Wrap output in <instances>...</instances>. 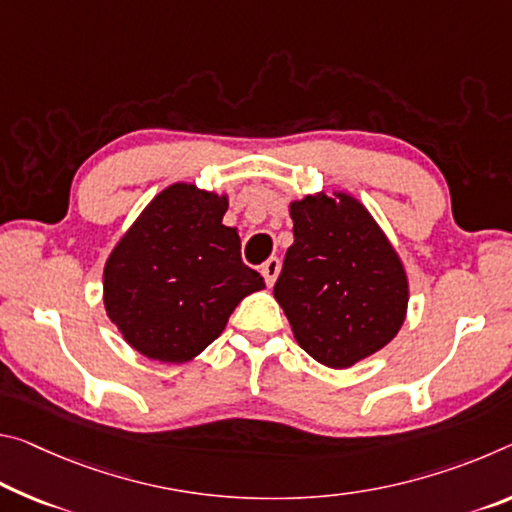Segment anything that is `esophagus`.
<instances>
[{
	"label": "esophagus",
	"instance_id": "34e87169",
	"mask_svg": "<svg viewBox=\"0 0 512 512\" xmlns=\"http://www.w3.org/2000/svg\"><path fill=\"white\" fill-rule=\"evenodd\" d=\"M280 259L278 257H271V259H266L264 262V266H262V275H264V280H266V285L269 287H273L275 285V280H278V275H280Z\"/></svg>",
	"mask_w": 512,
	"mask_h": 512
}]
</instances>
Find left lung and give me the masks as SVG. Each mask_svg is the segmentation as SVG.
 <instances>
[{
  "instance_id": "8db88e82",
  "label": "left lung",
  "mask_w": 512,
  "mask_h": 512,
  "mask_svg": "<svg viewBox=\"0 0 512 512\" xmlns=\"http://www.w3.org/2000/svg\"><path fill=\"white\" fill-rule=\"evenodd\" d=\"M291 243L273 296L298 346L348 369L396 337L408 312V275L392 243L351 193L289 202Z\"/></svg>"
}]
</instances>
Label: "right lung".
<instances>
[{
    "mask_svg": "<svg viewBox=\"0 0 512 512\" xmlns=\"http://www.w3.org/2000/svg\"><path fill=\"white\" fill-rule=\"evenodd\" d=\"M227 196L177 182L152 198L104 264V310L150 360L182 364L221 335L264 278L241 262Z\"/></svg>",
    "mask_w": 512,
    "mask_h": 512,
    "instance_id": "add662e5",
    "label": "right lung"
}]
</instances>
